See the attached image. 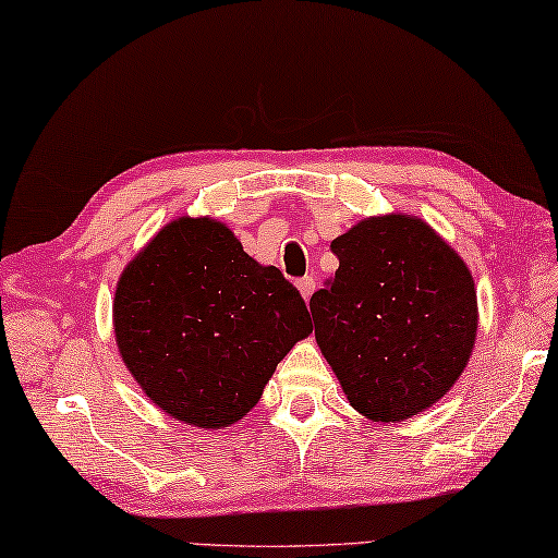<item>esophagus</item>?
Returning a JSON list of instances; mask_svg holds the SVG:
<instances>
[{
    "instance_id": "34e87169",
    "label": "esophagus",
    "mask_w": 558,
    "mask_h": 558,
    "mask_svg": "<svg viewBox=\"0 0 558 558\" xmlns=\"http://www.w3.org/2000/svg\"><path fill=\"white\" fill-rule=\"evenodd\" d=\"M299 291H301V296H303V299L311 301L313 291H315V279H313V277H303V279H299Z\"/></svg>"
}]
</instances>
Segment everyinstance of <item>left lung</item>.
<instances>
[{
  "instance_id": "8db88e82",
  "label": "left lung",
  "mask_w": 558,
  "mask_h": 558,
  "mask_svg": "<svg viewBox=\"0 0 558 558\" xmlns=\"http://www.w3.org/2000/svg\"><path fill=\"white\" fill-rule=\"evenodd\" d=\"M340 267L311 296L315 340L354 410L401 423L439 401L474 350L471 271L420 218L384 216L335 238Z\"/></svg>"
}]
</instances>
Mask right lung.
<instances>
[{
    "label": "right lung",
    "mask_w": 558,
    "mask_h": 558,
    "mask_svg": "<svg viewBox=\"0 0 558 558\" xmlns=\"http://www.w3.org/2000/svg\"><path fill=\"white\" fill-rule=\"evenodd\" d=\"M113 330L155 405L220 429L257 405L313 325L299 289L277 267L257 265L223 223L180 218L125 267Z\"/></svg>",
    "instance_id": "add662e5"
}]
</instances>
